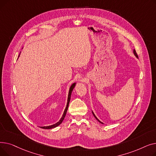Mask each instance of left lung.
<instances>
[{
	"label": "left lung",
	"mask_w": 156,
	"mask_h": 156,
	"mask_svg": "<svg viewBox=\"0 0 156 156\" xmlns=\"http://www.w3.org/2000/svg\"><path fill=\"white\" fill-rule=\"evenodd\" d=\"M133 53H134V54H135V56H136V57H137V58H138V55H137V54H136V51H135V50H134V51H133ZM92 113H93V115H94V117H95V118H96V119H97V121H99V122H101V123H102V124H103V123H102V122H101V121H99V119H97V117H96V116H95V114H94V112H92Z\"/></svg>",
	"instance_id": "8db88e82"
}]
</instances>
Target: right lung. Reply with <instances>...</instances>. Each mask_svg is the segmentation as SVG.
I'll return each instance as SVG.
<instances>
[{
    "label": "right lung",
    "mask_w": 156,
    "mask_h": 156,
    "mask_svg": "<svg viewBox=\"0 0 156 156\" xmlns=\"http://www.w3.org/2000/svg\"><path fill=\"white\" fill-rule=\"evenodd\" d=\"M75 85H76V83H73V84L71 86V87H70V88H69V94H68V102H67V105H66V109H65V110H64V113H63V115H62V118H61V119H60L58 122H57V123H55V124H54V125H53L48 126H42V127H41V128H44V129H51V128H55V127H57V126H58L60 124H61V122H62V121L64 120V118H65L67 110H68V105H69V101H70V98H71V93H72V91H73V88H75Z\"/></svg>",
    "instance_id": "obj_1"
}]
</instances>
